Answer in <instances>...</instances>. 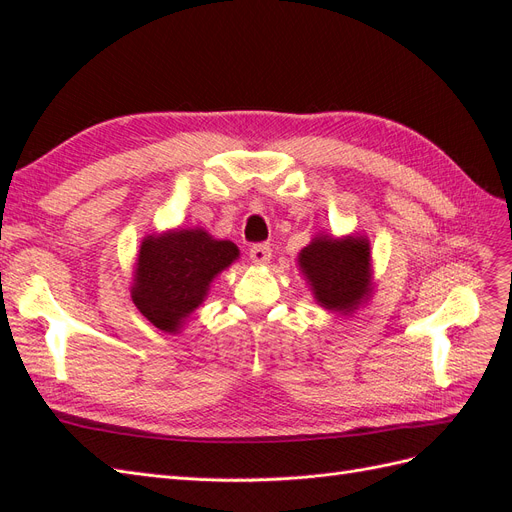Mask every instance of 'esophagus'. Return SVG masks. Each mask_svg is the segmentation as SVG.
Listing matches in <instances>:
<instances>
[{
    "label": "esophagus",
    "instance_id": "obj_1",
    "mask_svg": "<svg viewBox=\"0 0 512 512\" xmlns=\"http://www.w3.org/2000/svg\"><path fill=\"white\" fill-rule=\"evenodd\" d=\"M250 260L254 262V265H267V262L271 260V247L265 245V243L252 245L250 247Z\"/></svg>",
    "mask_w": 512,
    "mask_h": 512
}]
</instances>
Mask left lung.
Listing matches in <instances>:
<instances>
[{
    "label": "left lung",
    "instance_id": "8db88e82",
    "mask_svg": "<svg viewBox=\"0 0 512 512\" xmlns=\"http://www.w3.org/2000/svg\"><path fill=\"white\" fill-rule=\"evenodd\" d=\"M299 269L314 299L337 314H352L371 294V254L365 237L318 235L299 254Z\"/></svg>",
    "mask_w": 512,
    "mask_h": 512
}]
</instances>
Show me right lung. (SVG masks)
<instances>
[{"instance_id": "obj_1", "label": "right lung", "mask_w": 512, "mask_h": 512, "mask_svg": "<svg viewBox=\"0 0 512 512\" xmlns=\"http://www.w3.org/2000/svg\"><path fill=\"white\" fill-rule=\"evenodd\" d=\"M237 258L235 243L213 239L203 228L149 235L138 252L132 301L153 327L175 335L205 301L213 277Z\"/></svg>"}]
</instances>
